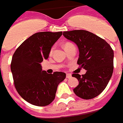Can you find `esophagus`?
<instances>
[{
	"mask_svg": "<svg viewBox=\"0 0 123 123\" xmlns=\"http://www.w3.org/2000/svg\"><path fill=\"white\" fill-rule=\"evenodd\" d=\"M72 77V75L70 74H67V78L70 79Z\"/></svg>",
	"mask_w": 123,
	"mask_h": 123,
	"instance_id": "1",
	"label": "esophagus"
}]
</instances>
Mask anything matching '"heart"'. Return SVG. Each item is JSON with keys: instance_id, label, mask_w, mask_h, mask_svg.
Returning <instances> with one entry per match:
<instances>
[{"instance_id": "1", "label": "heart", "mask_w": 123, "mask_h": 123, "mask_svg": "<svg viewBox=\"0 0 123 123\" xmlns=\"http://www.w3.org/2000/svg\"><path fill=\"white\" fill-rule=\"evenodd\" d=\"M72 45H74V44H72V43H65V44L64 48H65V49H66V48H68V47L72 46ZM53 50H54V48H52L51 49V51H50V54H52V53L53 52Z\"/></svg>"}]
</instances>
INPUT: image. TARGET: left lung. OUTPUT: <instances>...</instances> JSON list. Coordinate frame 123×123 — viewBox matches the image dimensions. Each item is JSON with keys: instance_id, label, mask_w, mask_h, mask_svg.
I'll return each mask as SVG.
<instances>
[{"instance_id": "1", "label": "left lung", "mask_w": 123, "mask_h": 123, "mask_svg": "<svg viewBox=\"0 0 123 123\" xmlns=\"http://www.w3.org/2000/svg\"><path fill=\"white\" fill-rule=\"evenodd\" d=\"M66 39L78 46L77 64L86 70L84 75L73 74L79 85L74 89L77 97L89 100L104 91L111 78L114 69V51L104 39L86 30L63 32Z\"/></svg>"}]
</instances>
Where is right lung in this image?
<instances>
[{"label": "right lung", "instance_id": "add662e5", "mask_svg": "<svg viewBox=\"0 0 123 123\" xmlns=\"http://www.w3.org/2000/svg\"><path fill=\"white\" fill-rule=\"evenodd\" d=\"M62 32L34 34L17 48L11 63L14 86L25 100L39 107L48 105L55 98L57 87L66 74L43 70L41 63L49 57L52 46Z\"/></svg>", "mask_w": 123, "mask_h": 123}]
</instances>
